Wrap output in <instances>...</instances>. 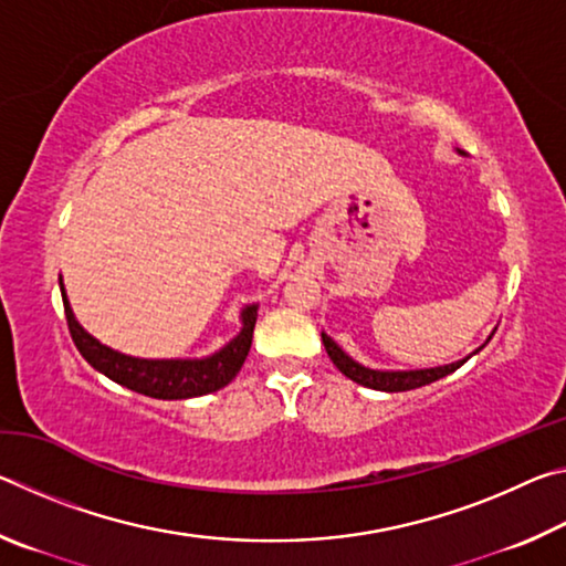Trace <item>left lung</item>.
<instances>
[{
	"label": "left lung",
	"instance_id": "8db88e82",
	"mask_svg": "<svg viewBox=\"0 0 566 566\" xmlns=\"http://www.w3.org/2000/svg\"><path fill=\"white\" fill-rule=\"evenodd\" d=\"M492 339V337H490ZM486 339V342H490ZM322 342H324V349H327L329 359L334 361V367H337L344 377H349L352 381H357L361 387H369V389H377V391H409V389H417V387H424V385H432V381L442 379L447 375H452L457 371L462 364L472 357V354L482 352L484 344L479 349H474L469 357L452 361V364H444V367H432V369H409V371H381V369H369L364 367V364L354 361L347 352H344L337 342L327 334L322 332Z\"/></svg>",
	"mask_w": 566,
	"mask_h": 566
}]
</instances>
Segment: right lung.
<instances>
[{"label":"right lung","instance_id":"1","mask_svg":"<svg viewBox=\"0 0 566 566\" xmlns=\"http://www.w3.org/2000/svg\"><path fill=\"white\" fill-rule=\"evenodd\" d=\"M60 290L66 314V327H70L72 342L84 359H87L94 369L102 371L117 385L127 387L132 391H139L145 397L155 399H191L202 397L209 391H217L227 387L229 381L237 377L242 364L252 347V334L256 324V304L244 306L242 310V332L224 344L222 349L214 352L212 357L205 359H139L129 357V354L114 352L104 347L99 339L82 329V324L74 319V312L70 300L64 294V284L60 276Z\"/></svg>","mask_w":566,"mask_h":566}]
</instances>
